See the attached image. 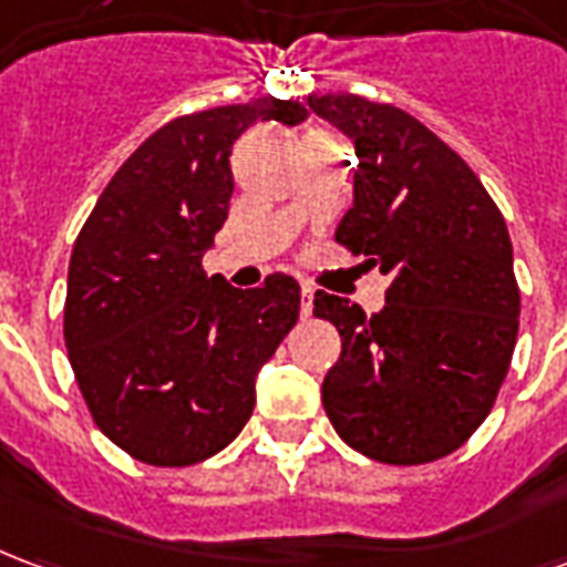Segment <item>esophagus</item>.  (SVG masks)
Masks as SVG:
<instances>
[{
	"label": "esophagus",
	"mask_w": 567,
	"mask_h": 567,
	"mask_svg": "<svg viewBox=\"0 0 567 567\" xmlns=\"http://www.w3.org/2000/svg\"><path fill=\"white\" fill-rule=\"evenodd\" d=\"M300 297H303V303H300V316L309 319V316H312V297H316V288H312V285H300Z\"/></svg>",
	"instance_id": "esophagus-1"
}]
</instances>
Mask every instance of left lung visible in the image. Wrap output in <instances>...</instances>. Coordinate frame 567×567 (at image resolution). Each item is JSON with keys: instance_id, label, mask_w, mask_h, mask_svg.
Instances as JSON below:
<instances>
[{"instance_id": "left-lung-1", "label": "left lung", "mask_w": 567, "mask_h": 567, "mask_svg": "<svg viewBox=\"0 0 567 567\" xmlns=\"http://www.w3.org/2000/svg\"><path fill=\"white\" fill-rule=\"evenodd\" d=\"M309 112L355 145L352 209L337 243L392 285L364 316L316 295L343 352L321 382L333 431L368 458L425 464L483 425L511 368L519 288L507 224L474 169L404 109L312 93Z\"/></svg>"}]
</instances>
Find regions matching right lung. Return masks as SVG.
I'll return each instance as SVG.
<instances>
[{"instance_id": "1", "label": "right lung", "mask_w": 567, "mask_h": 567, "mask_svg": "<svg viewBox=\"0 0 567 567\" xmlns=\"http://www.w3.org/2000/svg\"><path fill=\"white\" fill-rule=\"evenodd\" d=\"M307 109L251 100L175 117L115 173L69 260V364L93 422L154 467L221 452L255 410V377L300 316V285L272 272L239 291L206 276L221 230L234 142L258 121L295 127Z\"/></svg>"}]
</instances>
